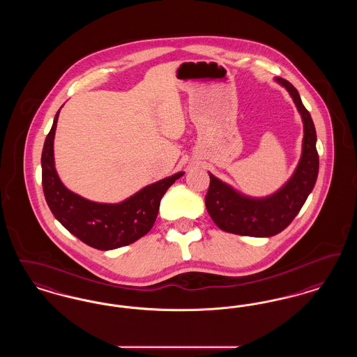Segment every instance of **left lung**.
<instances>
[{"label": "left lung", "instance_id": "8db88e82", "mask_svg": "<svg viewBox=\"0 0 357 357\" xmlns=\"http://www.w3.org/2000/svg\"><path fill=\"white\" fill-rule=\"evenodd\" d=\"M284 85L296 102L304 121V142L300 163L288 183L268 198L253 199L236 192L213 174L204 197L206 208L215 225L227 233L249 237H272L287 229L305 204L319 175V153L316 150V128L298 91L282 77Z\"/></svg>", "mask_w": 357, "mask_h": 357}]
</instances>
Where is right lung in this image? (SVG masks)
Masks as SVG:
<instances>
[{
	"mask_svg": "<svg viewBox=\"0 0 357 357\" xmlns=\"http://www.w3.org/2000/svg\"><path fill=\"white\" fill-rule=\"evenodd\" d=\"M59 114L60 109L54 116L41 155L43 190L54 218L75 237L99 250L118 249L144 237L158 217L162 197L183 172L142 188L121 204H96L84 199L69 191L54 170L53 139Z\"/></svg>",
	"mask_w": 357,
	"mask_h": 357,
	"instance_id": "right-lung-1",
	"label": "right lung"
}]
</instances>
